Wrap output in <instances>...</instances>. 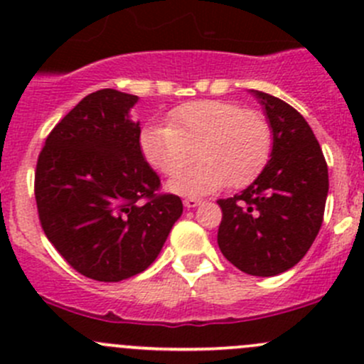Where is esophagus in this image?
<instances>
[{"label": "esophagus", "mask_w": 364, "mask_h": 364, "mask_svg": "<svg viewBox=\"0 0 364 364\" xmlns=\"http://www.w3.org/2000/svg\"><path fill=\"white\" fill-rule=\"evenodd\" d=\"M183 204H185V208H197V205L200 204V199H196V197H186V199L183 200Z\"/></svg>", "instance_id": "1"}]
</instances>
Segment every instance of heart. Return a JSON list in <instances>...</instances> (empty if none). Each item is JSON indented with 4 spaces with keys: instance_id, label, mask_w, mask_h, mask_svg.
I'll list each match as a JSON object with an SVG mask.
<instances>
[{
    "instance_id": "obj_1",
    "label": "heart",
    "mask_w": 364,
    "mask_h": 364,
    "mask_svg": "<svg viewBox=\"0 0 364 364\" xmlns=\"http://www.w3.org/2000/svg\"><path fill=\"white\" fill-rule=\"evenodd\" d=\"M269 119L255 109L230 100H196L172 109L167 127L141 134L146 160L165 176H174L198 149L201 161L176 176L168 188L181 196H205L229 183L243 188L259 178L273 151Z\"/></svg>"
}]
</instances>
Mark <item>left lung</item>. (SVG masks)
Listing matches in <instances>:
<instances>
[{
  "instance_id": "obj_1",
  "label": "left lung",
  "mask_w": 364,
  "mask_h": 364,
  "mask_svg": "<svg viewBox=\"0 0 364 364\" xmlns=\"http://www.w3.org/2000/svg\"><path fill=\"white\" fill-rule=\"evenodd\" d=\"M253 93L273 128V151L247 190L218 200V247L243 273L274 277L296 266L321 230L328 164L310 124L292 105Z\"/></svg>"
}]
</instances>
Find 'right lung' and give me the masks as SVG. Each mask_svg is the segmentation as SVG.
<instances>
[{
    "label": "right lung",
    "instance_id": "1",
    "mask_svg": "<svg viewBox=\"0 0 364 364\" xmlns=\"http://www.w3.org/2000/svg\"><path fill=\"white\" fill-rule=\"evenodd\" d=\"M135 95L84 97L47 135L35 171V199L47 240L77 271L98 282L142 273L159 253L183 203L160 192L128 117Z\"/></svg>",
    "mask_w": 364,
    "mask_h": 364
}]
</instances>
